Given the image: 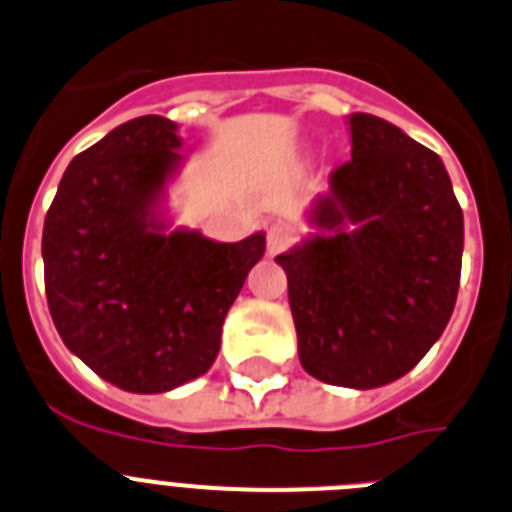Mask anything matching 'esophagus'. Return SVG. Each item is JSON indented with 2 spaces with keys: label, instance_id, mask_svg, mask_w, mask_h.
<instances>
[{
  "label": "esophagus",
  "instance_id": "34e87169",
  "mask_svg": "<svg viewBox=\"0 0 512 512\" xmlns=\"http://www.w3.org/2000/svg\"><path fill=\"white\" fill-rule=\"evenodd\" d=\"M293 240V227L285 222H275L270 229H267V252L270 255H278Z\"/></svg>",
  "mask_w": 512,
  "mask_h": 512
}]
</instances>
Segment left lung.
Instances as JSON below:
<instances>
[{"mask_svg": "<svg viewBox=\"0 0 512 512\" xmlns=\"http://www.w3.org/2000/svg\"><path fill=\"white\" fill-rule=\"evenodd\" d=\"M351 161L315 197V232L275 257L303 369L376 389L414 369L450 323L465 222L442 159L394 123L351 116Z\"/></svg>", "mask_w": 512, "mask_h": 512, "instance_id": "1", "label": "left lung"}]
</instances>
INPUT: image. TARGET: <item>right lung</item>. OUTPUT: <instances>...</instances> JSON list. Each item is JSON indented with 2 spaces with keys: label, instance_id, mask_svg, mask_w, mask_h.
<instances>
[{
  "label": "right lung",
  "instance_id": "right-lung-1",
  "mask_svg": "<svg viewBox=\"0 0 512 512\" xmlns=\"http://www.w3.org/2000/svg\"><path fill=\"white\" fill-rule=\"evenodd\" d=\"M179 126L121 123L75 156L42 229L45 293L70 353L131 394H161L207 374L222 323L265 232L214 242L171 227L166 186L179 174Z\"/></svg>",
  "mask_w": 512,
  "mask_h": 512
}]
</instances>
